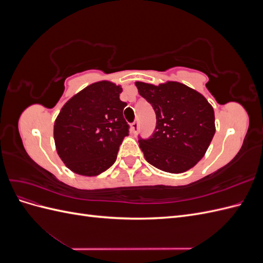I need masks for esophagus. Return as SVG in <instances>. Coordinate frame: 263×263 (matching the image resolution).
Here are the masks:
<instances>
[{"label":"esophagus","instance_id":"obj_1","mask_svg":"<svg viewBox=\"0 0 263 263\" xmlns=\"http://www.w3.org/2000/svg\"><path fill=\"white\" fill-rule=\"evenodd\" d=\"M130 128H132V133H133V134H136V133H137V130H138V128H139L138 122H134V123H132V125H130Z\"/></svg>","mask_w":263,"mask_h":263}]
</instances>
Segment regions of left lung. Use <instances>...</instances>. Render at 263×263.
<instances>
[{"instance_id": "8db88e82", "label": "left lung", "mask_w": 263, "mask_h": 263, "mask_svg": "<svg viewBox=\"0 0 263 263\" xmlns=\"http://www.w3.org/2000/svg\"><path fill=\"white\" fill-rule=\"evenodd\" d=\"M136 86L155 109L157 118L153 136L138 140L146 160L170 173L193 168L214 137L212 105L201 93L179 82L159 85L136 82Z\"/></svg>"}]
</instances>
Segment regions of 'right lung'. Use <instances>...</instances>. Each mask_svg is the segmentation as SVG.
I'll list each match as a JSON object with an SVG mask.
<instances>
[{
  "label": "right lung",
  "mask_w": 263,
  "mask_h": 263,
  "mask_svg": "<svg viewBox=\"0 0 263 263\" xmlns=\"http://www.w3.org/2000/svg\"><path fill=\"white\" fill-rule=\"evenodd\" d=\"M123 89L109 81L92 83L71 98L55 118L53 138L57 153L68 168L93 177L112 165L129 125L119 100Z\"/></svg>",
  "instance_id": "add662e5"
}]
</instances>
